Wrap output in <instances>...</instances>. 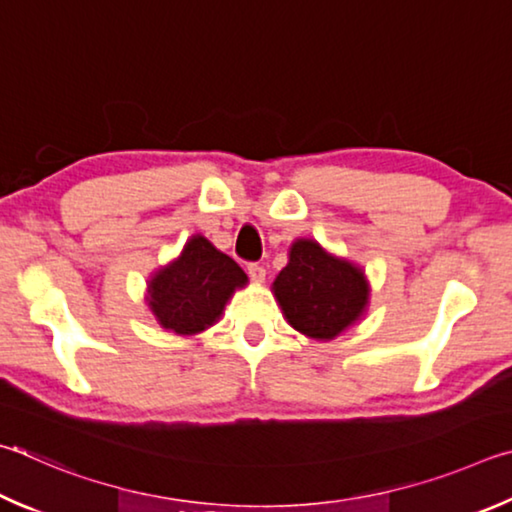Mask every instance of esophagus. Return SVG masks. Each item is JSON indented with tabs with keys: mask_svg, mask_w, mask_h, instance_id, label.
<instances>
[{
	"mask_svg": "<svg viewBox=\"0 0 512 512\" xmlns=\"http://www.w3.org/2000/svg\"><path fill=\"white\" fill-rule=\"evenodd\" d=\"M247 272L251 276V281H256V283L265 281V267L261 263H249L247 265Z\"/></svg>",
	"mask_w": 512,
	"mask_h": 512,
	"instance_id": "1",
	"label": "esophagus"
}]
</instances>
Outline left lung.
Here are the masks:
<instances>
[{
  "label": "left lung",
  "mask_w": 512,
  "mask_h": 512,
  "mask_svg": "<svg viewBox=\"0 0 512 512\" xmlns=\"http://www.w3.org/2000/svg\"><path fill=\"white\" fill-rule=\"evenodd\" d=\"M288 256L272 292L294 330L328 342L364 315L369 283L362 267L328 254L310 238L294 240Z\"/></svg>",
  "instance_id": "8db88e82"
}]
</instances>
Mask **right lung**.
Returning a JSON list of instances; mask_svg holds the SVG:
<instances>
[{
  "label": "right lung",
  "instance_id": "1",
  "mask_svg": "<svg viewBox=\"0 0 512 512\" xmlns=\"http://www.w3.org/2000/svg\"><path fill=\"white\" fill-rule=\"evenodd\" d=\"M245 285L240 265L195 233L173 263L152 274L146 301L161 328L197 335L220 319L231 294Z\"/></svg>",
  "mask_w": 512,
  "mask_h": 512
}]
</instances>
